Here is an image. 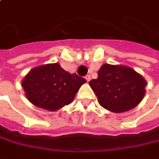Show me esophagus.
Wrapping results in <instances>:
<instances>
[{
	"mask_svg": "<svg viewBox=\"0 0 159 159\" xmlns=\"http://www.w3.org/2000/svg\"><path fill=\"white\" fill-rule=\"evenodd\" d=\"M85 79H86V80L89 82V81L90 80V75H86L85 76Z\"/></svg>",
	"mask_w": 159,
	"mask_h": 159,
	"instance_id": "esophagus-1",
	"label": "esophagus"
}]
</instances>
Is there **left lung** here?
Instances as JSON below:
<instances>
[{
	"instance_id": "left-lung-1",
	"label": "left lung",
	"mask_w": 159,
	"mask_h": 159,
	"mask_svg": "<svg viewBox=\"0 0 159 159\" xmlns=\"http://www.w3.org/2000/svg\"><path fill=\"white\" fill-rule=\"evenodd\" d=\"M98 79L89 81L101 107L123 113L137 107L145 95L146 80L131 68L103 64Z\"/></svg>"
}]
</instances>
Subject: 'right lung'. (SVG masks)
<instances>
[{"label":"right lung","instance_id":"1","mask_svg":"<svg viewBox=\"0 0 159 159\" xmlns=\"http://www.w3.org/2000/svg\"><path fill=\"white\" fill-rule=\"evenodd\" d=\"M87 80L76 73L70 74L58 63L34 68L22 81L26 97L33 105L56 111L74 99L80 86Z\"/></svg>","mask_w":159,"mask_h":159}]
</instances>
